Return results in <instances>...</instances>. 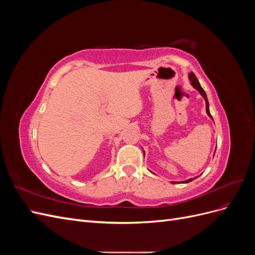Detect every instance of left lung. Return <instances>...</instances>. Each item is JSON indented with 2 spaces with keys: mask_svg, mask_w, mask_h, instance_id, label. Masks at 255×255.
<instances>
[{
  "mask_svg": "<svg viewBox=\"0 0 255 255\" xmlns=\"http://www.w3.org/2000/svg\"><path fill=\"white\" fill-rule=\"evenodd\" d=\"M189 80H190V82H191V85L192 86H194L200 94H201V96L204 98V100H205V104H206V113H207V115L210 116V117L213 119V117H212V115H211V113H210V109H208V101H207V98H206V95H205V92H204V90H203V88L201 87V85H200V83H199V81L197 80V78H196V75L194 74V73H190L189 74ZM194 179H189V180H187V181H185L184 183H188V182H190V181H192ZM173 183H175V182H173Z\"/></svg>",
  "mask_w": 255,
  "mask_h": 255,
  "instance_id": "left-lung-1",
  "label": "left lung"
}]
</instances>
